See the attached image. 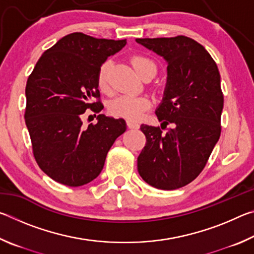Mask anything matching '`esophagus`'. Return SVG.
Returning <instances> with one entry per match:
<instances>
[{
    "mask_svg": "<svg viewBox=\"0 0 254 254\" xmlns=\"http://www.w3.org/2000/svg\"><path fill=\"white\" fill-rule=\"evenodd\" d=\"M127 126L128 128H139L140 127L139 123L135 122V121H132V120H127Z\"/></svg>",
    "mask_w": 254,
    "mask_h": 254,
    "instance_id": "34e87169",
    "label": "esophagus"
}]
</instances>
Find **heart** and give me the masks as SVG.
I'll return each mask as SVG.
<instances>
[{
  "instance_id": "b5f03b06",
  "label": "heart",
  "mask_w": 254,
  "mask_h": 254,
  "mask_svg": "<svg viewBox=\"0 0 254 254\" xmlns=\"http://www.w3.org/2000/svg\"><path fill=\"white\" fill-rule=\"evenodd\" d=\"M132 65L137 74L142 77L147 72H152L154 75L157 70V64L154 60L143 55L133 56ZM113 62L112 59H106L98 68L97 71V86L103 93L111 92V72ZM150 107V100L145 96H131L122 95L111 102L110 112L117 118L127 120H136L142 115L145 110Z\"/></svg>"
}]
</instances>
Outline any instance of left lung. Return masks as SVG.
<instances>
[{
    "label": "left lung",
    "instance_id": "left-lung-1",
    "mask_svg": "<svg viewBox=\"0 0 254 254\" xmlns=\"http://www.w3.org/2000/svg\"><path fill=\"white\" fill-rule=\"evenodd\" d=\"M136 42L168 63L165 94L156 111L161 127H140L147 142L137 157V171L152 187L173 190L197 178L220 139L224 104L220 71L207 50L191 38Z\"/></svg>",
    "mask_w": 254,
    "mask_h": 254
}]
</instances>
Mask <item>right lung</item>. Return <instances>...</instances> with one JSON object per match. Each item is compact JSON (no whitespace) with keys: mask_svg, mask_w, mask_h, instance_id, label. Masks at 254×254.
Instances as JSON below:
<instances>
[{"mask_svg":"<svg viewBox=\"0 0 254 254\" xmlns=\"http://www.w3.org/2000/svg\"><path fill=\"white\" fill-rule=\"evenodd\" d=\"M126 44L127 39L67 34L42 54L30 74L25 124L38 166L55 182L70 187L91 183L101 174L112 144L126 132L123 119L98 114L97 123L87 127L81 121L85 111L96 114L104 107L98 68Z\"/></svg>","mask_w":254,"mask_h":254,"instance_id":"right-lung-1","label":"right lung"}]
</instances>
